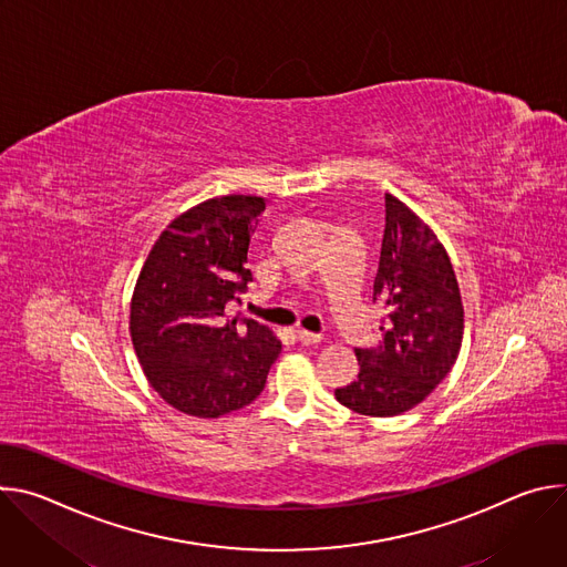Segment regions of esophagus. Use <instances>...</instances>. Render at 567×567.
Wrapping results in <instances>:
<instances>
[{"instance_id": "obj_1", "label": "esophagus", "mask_w": 567, "mask_h": 567, "mask_svg": "<svg viewBox=\"0 0 567 567\" xmlns=\"http://www.w3.org/2000/svg\"><path fill=\"white\" fill-rule=\"evenodd\" d=\"M296 339L302 343V346H316L322 341L320 334H313V332H307V330H298L296 332Z\"/></svg>"}]
</instances>
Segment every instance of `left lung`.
<instances>
[{
  "label": "left lung",
  "instance_id": "1",
  "mask_svg": "<svg viewBox=\"0 0 567 567\" xmlns=\"http://www.w3.org/2000/svg\"><path fill=\"white\" fill-rule=\"evenodd\" d=\"M374 300L385 309L379 348L354 350L357 381L337 388L346 409L394 417L415 409L457 361L464 309L451 258L433 228L406 204L385 195Z\"/></svg>",
  "mask_w": 567,
  "mask_h": 567
}]
</instances>
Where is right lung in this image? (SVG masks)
Segmentation results:
<instances>
[{"instance_id":"obj_1","label":"right lung","mask_w":567,"mask_h":567,"mask_svg":"<svg viewBox=\"0 0 567 567\" xmlns=\"http://www.w3.org/2000/svg\"><path fill=\"white\" fill-rule=\"evenodd\" d=\"M265 197L206 199L158 235L130 305V337L150 385L173 409L204 420L262 392L282 346L254 318L233 316L254 280L249 245Z\"/></svg>"}]
</instances>
